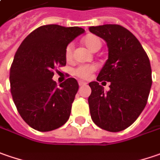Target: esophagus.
<instances>
[{"mask_svg": "<svg viewBox=\"0 0 160 160\" xmlns=\"http://www.w3.org/2000/svg\"><path fill=\"white\" fill-rule=\"evenodd\" d=\"M86 84H87V83H86V82H84V81H81V80L79 81V85H80V86H85Z\"/></svg>", "mask_w": 160, "mask_h": 160, "instance_id": "1", "label": "esophagus"}]
</instances>
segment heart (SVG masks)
<instances>
[{
	"label": "heart",
	"mask_w": 160,
	"mask_h": 160,
	"mask_svg": "<svg viewBox=\"0 0 160 160\" xmlns=\"http://www.w3.org/2000/svg\"><path fill=\"white\" fill-rule=\"evenodd\" d=\"M82 42L89 50H91L93 52L99 50V48L101 47V44H102L100 38L95 35H88L87 37H85L83 38ZM72 44H69L65 48V58L68 61H70L72 58ZM94 70H95V67L93 66L81 65V66H79L74 70V74L80 78H82V79H87L89 76V74L92 72Z\"/></svg>",
	"instance_id": "b5f03b06"
}]
</instances>
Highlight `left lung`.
<instances>
[{"label": "left lung", "mask_w": 160, "mask_h": 160, "mask_svg": "<svg viewBox=\"0 0 160 160\" xmlns=\"http://www.w3.org/2000/svg\"><path fill=\"white\" fill-rule=\"evenodd\" d=\"M88 29L104 39L108 47V59L97 81L88 84L90 115L101 129L120 132L135 122L147 104L152 84L149 57L134 35L120 25ZM102 80L110 82L108 92L98 83Z\"/></svg>", "instance_id": "obj_1"}]
</instances>
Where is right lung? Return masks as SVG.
Instances as JSON below:
<instances>
[{"label": "right lung", "mask_w": 160, "mask_h": 160, "mask_svg": "<svg viewBox=\"0 0 160 160\" xmlns=\"http://www.w3.org/2000/svg\"><path fill=\"white\" fill-rule=\"evenodd\" d=\"M84 32L79 27L45 25L18 48L10 72L11 92L20 116L33 129L49 132L68 121L79 84L69 78L58 87L53 70L66 65V46Z\"/></svg>", "instance_id": "right-lung-1"}]
</instances>
